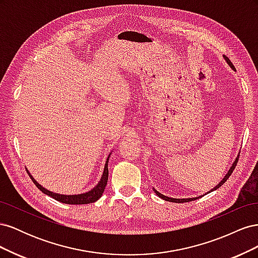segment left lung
Masks as SVG:
<instances>
[{
    "mask_svg": "<svg viewBox=\"0 0 258 258\" xmlns=\"http://www.w3.org/2000/svg\"><path fill=\"white\" fill-rule=\"evenodd\" d=\"M225 58V60L226 61H227V63L229 64V67L232 69V70H235V67H233V64L231 63V62H230V60L228 59V58H226V57H224ZM238 159H239V155L237 156V158H236V160H235V162H233L232 163V166L230 167V169H229V171H228V172H227V174H226L225 176H224V178L222 179V181L220 182V183H218L215 187H214V188H212V189H211L210 191H208V192H211V191H214V190H216L217 188H220V187L226 182V181H227V179H228V177L231 175V173H232V171L233 170H235V168H236V166H237V162H238ZM154 189V191L156 192V195H157V196H159L161 199H163V200H166V201H170V202H175V204H182V202H188V201H194V200H196V199H198L199 197H201V196H199V197H195V198H184V199H176V198H170V197H167V196H165V195H162V194H160L159 191H157V190H156L155 188H153Z\"/></svg>",
    "mask_w": 258,
    "mask_h": 258,
    "instance_id": "8db88e82",
    "label": "left lung"
}]
</instances>
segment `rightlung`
Returning a JSON list of instances; mask_svg holds the SVG:
<instances>
[{
	"label": "right lung",
	"instance_id": "right-lung-1",
	"mask_svg": "<svg viewBox=\"0 0 258 258\" xmlns=\"http://www.w3.org/2000/svg\"><path fill=\"white\" fill-rule=\"evenodd\" d=\"M110 156L111 154L107 156L106 161H105V166H104V170H103V174L102 177H101L100 182L93 187L92 189H90L87 192H84V194H79V195H61V194H56V192H52L48 189L44 188L42 185L38 184L34 177L30 174V172L27 169V172L29 174V176L32 179V182L35 184V186L37 187L38 189H40L42 192H44L45 195H47V196L53 198L54 200L60 201L62 204H67V205H87V204H92V202L97 201L98 199L101 198L102 196V194L104 191L105 186L107 184V178H108V159H110Z\"/></svg>",
	"mask_w": 258,
	"mask_h": 258
}]
</instances>
